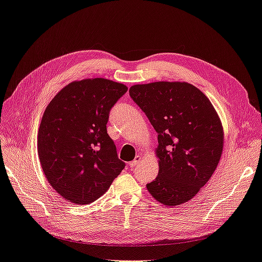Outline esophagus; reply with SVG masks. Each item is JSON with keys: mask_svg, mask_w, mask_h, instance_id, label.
Returning a JSON list of instances; mask_svg holds the SVG:
<instances>
[{"mask_svg": "<svg viewBox=\"0 0 262 262\" xmlns=\"http://www.w3.org/2000/svg\"><path fill=\"white\" fill-rule=\"evenodd\" d=\"M141 160H142V158H141V155H137L136 159H134L133 161H131V162H130V166H131V167H133V166L138 165V164L140 163V162H141Z\"/></svg>", "mask_w": 262, "mask_h": 262, "instance_id": "esophagus-1", "label": "esophagus"}]
</instances>
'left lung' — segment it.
Listing matches in <instances>:
<instances>
[{"mask_svg": "<svg viewBox=\"0 0 262 262\" xmlns=\"http://www.w3.org/2000/svg\"><path fill=\"white\" fill-rule=\"evenodd\" d=\"M129 93L158 132L159 174L146 184L148 193L167 206L192 200L222 158L224 129L214 105L184 81L133 84Z\"/></svg>", "mask_w": 262, "mask_h": 262, "instance_id": "1", "label": "left lung"}]
</instances>
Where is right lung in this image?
<instances>
[{
	"mask_svg": "<svg viewBox=\"0 0 262 262\" xmlns=\"http://www.w3.org/2000/svg\"><path fill=\"white\" fill-rule=\"evenodd\" d=\"M126 90L125 84L104 78L76 80L48 103L38 129V158L48 183L63 200L95 202L124 168L107 122Z\"/></svg>",
	"mask_w": 262,
	"mask_h": 262,
	"instance_id": "1",
	"label": "right lung"
}]
</instances>
